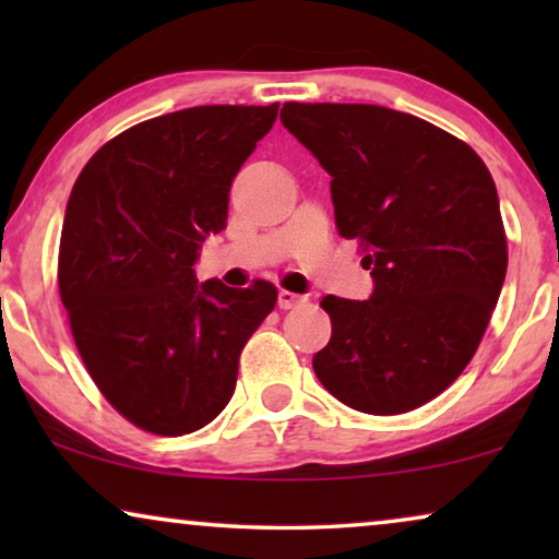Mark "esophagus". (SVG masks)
<instances>
[{"label": "esophagus", "mask_w": 559, "mask_h": 559, "mask_svg": "<svg viewBox=\"0 0 559 559\" xmlns=\"http://www.w3.org/2000/svg\"><path fill=\"white\" fill-rule=\"evenodd\" d=\"M300 302H305V297L302 295H295V293H289V289H280V295H277V305L282 310H293V308H297V305Z\"/></svg>", "instance_id": "34e87169"}]
</instances>
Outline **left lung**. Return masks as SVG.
I'll return each instance as SVG.
<instances>
[{
	"instance_id": "1",
	"label": "left lung",
	"mask_w": 559,
	"mask_h": 559,
	"mask_svg": "<svg viewBox=\"0 0 559 559\" xmlns=\"http://www.w3.org/2000/svg\"><path fill=\"white\" fill-rule=\"evenodd\" d=\"M282 124L331 175L335 226L361 239L369 300H320L333 333L312 369L335 400L402 415L461 377L507 277L499 193L476 152L373 104L282 106Z\"/></svg>"
}]
</instances>
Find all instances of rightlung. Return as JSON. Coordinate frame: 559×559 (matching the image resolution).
Instances as JSON below:
<instances>
[{"label": "right lung", "instance_id": "1", "mask_svg": "<svg viewBox=\"0 0 559 559\" xmlns=\"http://www.w3.org/2000/svg\"><path fill=\"white\" fill-rule=\"evenodd\" d=\"M277 109L193 106L142 121L88 159L68 198L60 300L91 379L142 430L186 435L216 419L241 348L277 302L270 282L234 289L193 270Z\"/></svg>", "mask_w": 559, "mask_h": 559}]
</instances>
